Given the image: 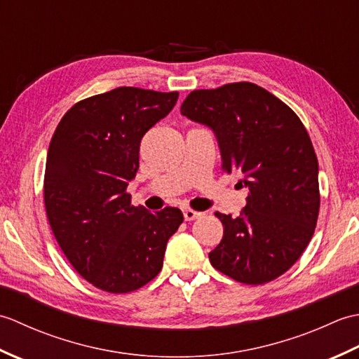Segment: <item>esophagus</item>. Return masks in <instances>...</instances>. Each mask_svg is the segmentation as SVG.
<instances>
[{"label":"esophagus","mask_w":359,"mask_h":359,"mask_svg":"<svg viewBox=\"0 0 359 359\" xmlns=\"http://www.w3.org/2000/svg\"><path fill=\"white\" fill-rule=\"evenodd\" d=\"M201 216H202V212H199V211H194V210H191V208H185V210H184V217H185V220H194V219L201 217Z\"/></svg>","instance_id":"34e87169"}]
</instances>
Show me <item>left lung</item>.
Wrapping results in <instances>:
<instances>
[{
    "instance_id": "1",
    "label": "left lung",
    "mask_w": 359,
    "mask_h": 359,
    "mask_svg": "<svg viewBox=\"0 0 359 359\" xmlns=\"http://www.w3.org/2000/svg\"><path fill=\"white\" fill-rule=\"evenodd\" d=\"M180 114L211 129L222 170L238 171L248 191L238 217L216 212L224 238L211 265L243 284L276 279L309 245L319 212L318 158L302 121L248 81L193 90Z\"/></svg>"
}]
</instances>
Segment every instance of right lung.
Listing matches in <instances>:
<instances>
[{
  "instance_id": "obj_1",
  "label": "right lung",
  "mask_w": 359,
  "mask_h": 359,
  "mask_svg": "<svg viewBox=\"0 0 359 359\" xmlns=\"http://www.w3.org/2000/svg\"><path fill=\"white\" fill-rule=\"evenodd\" d=\"M177 98L116 88L74 104L50 140L44 172L50 228L74 269L104 292H134L154 279L168 239L184 222L179 208L151 212L131 205L126 193L143 135Z\"/></svg>"
}]
</instances>
